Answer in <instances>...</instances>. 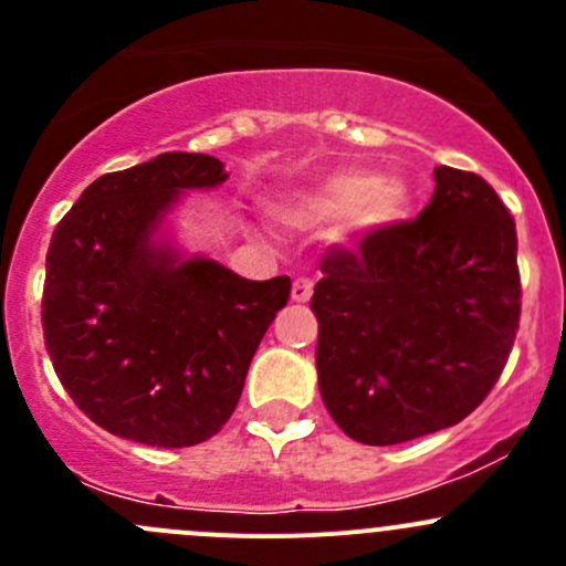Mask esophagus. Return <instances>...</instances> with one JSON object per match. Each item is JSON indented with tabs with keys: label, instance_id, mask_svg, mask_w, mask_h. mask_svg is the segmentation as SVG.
Masks as SVG:
<instances>
[{
	"label": "esophagus",
	"instance_id": "1",
	"mask_svg": "<svg viewBox=\"0 0 566 566\" xmlns=\"http://www.w3.org/2000/svg\"><path fill=\"white\" fill-rule=\"evenodd\" d=\"M312 293H315V282H312L310 276H298L293 282V301L295 304H306V301L312 298Z\"/></svg>",
	"mask_w": 566,
	"mask_h": 566
}]
</instances>
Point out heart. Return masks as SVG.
<instances>
[{"label": "heart", "instance_id": "b5f03b06", "mask_svg": "<svg viewBox=\"0 0 566 566\" xmlns=\"http://www.w3.org/2000/svg\"><path fill=\"white\" fill-rule=\"evenodd\" d=\"M410 210V188L402 177H380L373 169H336L312 188L295 191L276 208L295 227L353 219L358 230H384Z\"/></svg>", "mask_w": 566, "mask_h": 566}]
</instances>
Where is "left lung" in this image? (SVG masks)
I'll use <instances>...</instances> for the list:
<instances>
[{
	"label": "left lung",
	"mask_w": 566,
	"mask_h": 566,
	"mask_svg": "<svg viewBox=\"0 0 566 566\" xmlns=\"http://www.w3.org/2000/svg\"><path fill=\"white\" fill-rule=\"evenodd\" d=\"M319 271L317 384L353 441L458 424L501 378L521 319L517 232L479 175L438 167L419 219L331 247Z\"/></svg>",
	"instance_id": "left-lung-1"
}]
</instances>
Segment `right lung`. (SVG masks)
Masks as SVG:
<instances>
[{
	"label": "right lung",
	"instance_id": "obj_1",
	"mask_svg": "<svg viewBox=\"0 0 566 566\" xmlns=\"http://www.w3.org/2000/svg\"><path fill=\"white\" fill-rule=\"evenodd\" d=\"M224 180L219 158L161 153L90 182L51 235L45 350L78 410L112 436L164 449L213 438L287 306L290 276L251 282L156 241L182 191Z\"/></svg>",
	"mask_w": 566,
	"mask_h": 566
}]
</instances>
